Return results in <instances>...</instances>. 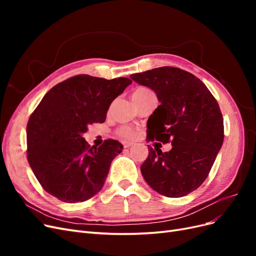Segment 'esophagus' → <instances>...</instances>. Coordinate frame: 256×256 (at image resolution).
<instances>
[{"label":"esophagus","mask_w":256,"mask_h":256,"mask_svg":"<svg viewBox=\"0 0 256 256\" xmlns=\"http://www.w3.org/2000/svg\"><path fill=\"white\" fill-rule=\"evenodd\" d=\"M122 145H124V147H125V148H129V147H131V146L134 145V143H131V142H124Z\"/></svg>","instance_id":"34e87169"}]
</instances>
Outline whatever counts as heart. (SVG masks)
<instances>
[{"mask_svg":"<svg viewBox=\"0 0 256 256\" xmlns=\"http://www.w3.org/2000/svg\"><path fill=\"white\" fill-rule=\"evenodd\" d=\"M152 94V92L145 88H138L132 92V97H142L145 95ZM118 134L124 140H132L136 136V131L134 130L132 128H130L128 126H122L118 130Z\"/></svg>","mask_w":256,"mask_h":256,"instance_id":"heart-1","label":"heart"}]
</instances>
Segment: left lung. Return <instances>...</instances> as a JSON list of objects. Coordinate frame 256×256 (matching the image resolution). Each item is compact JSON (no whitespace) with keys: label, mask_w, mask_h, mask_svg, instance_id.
Returning <instances> with one entry per match:
<instances>
[{"label":"left lung","mask_w":256,"mask_h":256,"mask_svg":"<svg viewBox=\"0 0 256 256\" xmlns=\"http://www.w3.org/2000/svg\"><path fill=\"white\" fill-rule=\"evenodd\" d=\"M130 78L152 90L160 102L147 120V138L172 140L173 146L166 152L148 147L144 180L164 196H187L204 182L223 144L219 104L202 81L180 68H154Z\"/></svg>","instance_id":"left-lung-1"}]
</instances>
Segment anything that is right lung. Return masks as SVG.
Segmentation results:
<instances>
[{"mask_svg":"<svg viewBox=\"0 0 256 256\" xmlns=\"http://www.w3.org/2000/svg\"><path fill=\"white\" fill-rule=\"evenodd\" d=\"M132 83L79 74L53 86L26 126L28 161L42 187L66 203L84 202L102 190L111 162L122 150L116 140L90 147L83 134L104 122L113 100Z\"/></svg>","mask_w":256,"mask_h":256,"instance_id":"1","label":"right lung"}]
</instances>
